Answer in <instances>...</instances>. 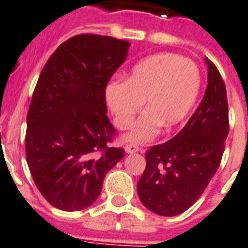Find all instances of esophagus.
Listing matches in <instances>:
<instances>
[{
	"label": "esophagus",
	"instance_id": "obj_1",
	"mask_svg": "<svg viewBox=\"0 0 248 248\" xmlns=\"http://www.w3.org/2000/svg\"><path fill=\"white\" fill-rule=\"evenodd\" d=\"M124 149H125L126 153H136V152H140V151H141V149H140L139 146H137V145H133V144H126L125 148H124Z\"/></svg>",
	"mask_w": 248,
	"mask_h": 248
}]
</instances>
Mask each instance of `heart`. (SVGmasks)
I'll use <instances>...</instances> for the list:
<instances>
[{
    "label": "heart",
    "instance_id": "1",
    "mask_svg": "<svg viewBox=\"0 0 248 248\" xmlns=\"http://www.w3.org/2000/svg\"><path fill=\"white\" fill-rule=\"evenodd\" d=\"M200 70L193 61L173 52H160L137 62L126 80L106 87V102L119 129L132 125L137 112L146 109L125 136L144 144L157 136L162 125L173 128L185 120L198 96Z\"/></svg>",
    "mask_w": 248,
    "mask_h": 248
}]
</instances>
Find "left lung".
<instances>
[{"label": "left lung", "mask_w": 248, "mask_h": 248, "mask_svg": "<svg viewBox=\"0 0 248 248\" xmlns=\"http://www.w3.org/2000/svg\"><path fill=\"white\" fill-rule=\"evenodd\" d=\"M207 63L205 96L176 136L146 152V168L137 193L146 209L158 216L182 214L196 202L216 174L229 133V107L223 79Z\"/></svg>", "instance_id": "1"}]
</instances>
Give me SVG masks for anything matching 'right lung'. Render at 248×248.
Returning a JSON list of instances; mask_svg holds the SVG:
<instances>
[{
  "instance_id": "add662e5",
  "label": "right lung",
  "mask_w": 248,
  "mask_h": 248,
  "mask_svg": "<svg viewBox=\"0 0 248 248\" xmlns=\"http://www.w3.org/2000/svg\"><path fill=\"white\" fill-rule=\"evenodd\" d=\"M129 42L80 34L55 50L39 75L28 112L26 160L50 205L83 210L102 191L109 169L124 157L109 146L106 87L128 55Z\"/></svg>"
}]
</instances>
